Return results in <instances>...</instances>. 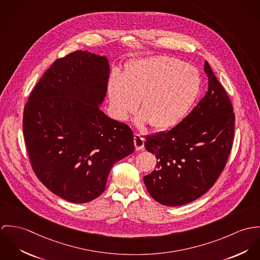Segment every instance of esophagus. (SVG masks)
<instances>
[{"label":"esophagus","instance_id":"obj_1","mask_svg":"<svg viewBox=\"0 0 260 260\" xmlns=\"http://www.w3.org/2000/svg\"><path fill=\"white\" fill-rule=\"evenodd\" d=\"M134 143H135V146L137 150H141L144 149V139L139 134H135L134 137Z\"/></svg>","mask_w":260,"mask_h":260}]
</instances>
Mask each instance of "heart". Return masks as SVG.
<instances>
[{
    "label": "heart",
    "instance_id": "b5f03b06",
    "mask_svg": "<svg viewBox=\"0 0 260 260\" xmlns=\"http://www.w3.org/2000/svg\"><path fill=\"white\" fill-rule=\"evenodd\" d=\"M199 72L180 59L152 57L131 63L123 79L113 75L109 83L112 108L124 119L138 110L155 129H167L181 121L200 90Z\"/></svg>",
    "mask_w": 260,
    "mask_h": 260
}]
</instances>
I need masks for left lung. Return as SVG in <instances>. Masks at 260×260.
I'll return each mask as SVG.
<instances>
[{"instance_id":"obj_1","label":"left lung","mask_w":260,"mask_h":260,"mask_svg":"<svg viewBox=\"0 0 260 260\" xmlns=\"http://www.w3.org/2000/svg\"><path fill=\"white\" fill-rule=\"evenodd\" d=\"M208 88L200 103L168 132L145 138L144 147L155 154L156 169L144 177L151 198L178 206L203 196L222 173L234 137L233 108L207 60Z\"/></svg>"}]
</instances>
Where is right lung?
Masks as SVG:
<instances>
[{"instance_id": "add662e5", "label": "right lung", "mask_w": 260, "mask_h": 260, "mask_svg": "<svg viewBox=\"0 0 260 260\" xmlns=\"http://www.w3.org/2000/svg\"><path fill=\"white\" fill-rule=\"evenodd\" d=\"M106 57L77 51L58 58L24 109L29 161L41 182L75 203L100 197L112 168L135 150L131 127L100 109L108 89Z\"/></svg>"}]
</instances>
